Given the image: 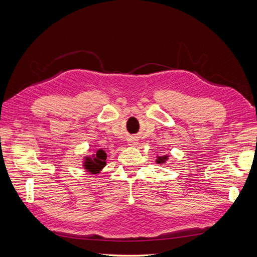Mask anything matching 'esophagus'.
Instances as JSON below:
<instances>
[{
    "mask_svg": "<svg viewBox=\"0 0 257 257\" xmlns=\"http://www.w3.org/2000/svg\"><path fill=\"white\" fill-rule=\"evenodd\" d=\"M128 145H130V146H136L137 143H136L135 141H131V142L128 143Z\"/></svg>",
    "mask_w": 257,
    "mask_h": 257,
    "instance_id": "1",
    "label": "esophagus"
}]
</instances>
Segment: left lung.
Returning <instances> with one entry per match:
<instances>
[{"instance_id": "8db88e82", "label": "left lung", "mask_w": 257, "mask_h": 257, "mask_svg": "<svg viewBox=\"0 0 257 257\" xmlns=\"http://www.w3.org/2000/svg\"><path fill=\"white\" fill-rule=\"evenodd\" d=\"M168 161V155H162V157H157V160H155V162L158 163V164L162 165V164H165V163Z\"/></svg>"}]
</instances>
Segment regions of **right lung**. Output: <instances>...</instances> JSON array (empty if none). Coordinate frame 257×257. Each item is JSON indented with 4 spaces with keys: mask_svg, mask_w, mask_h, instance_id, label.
Listing matches in <instances>:
<instances>
[{
    "mask_svg": "<svg viewBox=\"0 0 257 257\" xmlns=\"http://www.w3.org/2000/svg\"><path fill=\"white\" fill-rule=\"evenodd\" d=\"M106 159L107 153L103 149H98L95 153L83 157L82 167L85 169V172L89 174H99L100 170L106 166Z\"/></svg>",
    "mask_w": 257,
    "mask_h": 257,
    "instance_id": "obj_1",
    "label": "right lung"
}]
</instances>
